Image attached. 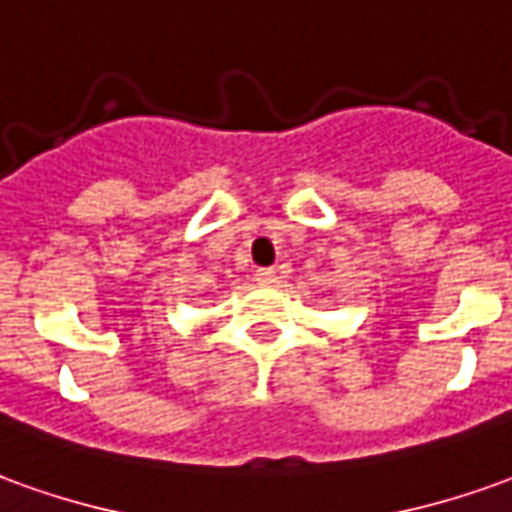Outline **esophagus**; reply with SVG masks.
<instances>
[{
	"label": "esophagus",
	"mask_w": 512,
	"mask_h": 512,
	"mask_svg": "<svg viewBox=\"0 0 512 512\" xmlns=\"http://www.w3.org/2000/svg\"><path fill=\"white\" fill-rule=\"evenodd\" d=\"M255 282L257 285H274L277 282V271L274 268H257Z\"/></svg>",
	"instance_id": "esophagus-1"
}]
</instances>
